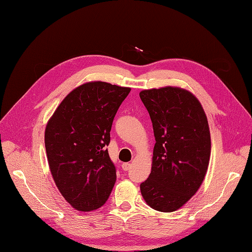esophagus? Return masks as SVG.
<instances>
[{
  "label": "esophagus",
  "mask_w": 252,
  "mask_h": 252,
  "mask_svg": "<svg viewBox=\"0 0 252 252\" xmlns=\"http://www.w3.org/2000/svg\"><path fill=\"white\" fill-rule=\"evenodd\" d=\"M122 169H123V170H125V171H127V170H130V169H131V163H129V162L122 163Z\"/></svg>",
  "instance_id": "34e87169"
}]
</instances>
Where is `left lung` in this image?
Segmentation results:
<instances>
[{
    "instance_id": "1",
    "label": "left lung",
    "mask_w": 252,
    "mask_h": 252,
    "mask_svg": "<svg viewBox=\"0 0 252 252\" xmlns=\"http://www.w3.org/2000/svg\"><path fill=\"white\" fill-rule=\"evenodd\" d=\"M140 97L156 140L142 196L155 210L173 212L196 194L207 173L211 154L207 116L196 96L181 88L144 90Z\"/></svg>"
}]
</instances>
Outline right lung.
Here are the masks:
<instances>
[{"mask_svg": "<svg viewBox=\"0 0 252 252\" xmlns=\"http://www.w3.org/2000/svg\"><path fill=\"white\" fill-rule=\"evenodd\" d=\"M130 88L101 81L72 90L45 127L47 161L58 190L78 211L96 210L116 183L106 146L112 121Z\"/></svg>", "mask_w": 252, "mask_h": 252, "instance_id": "right-lung-1", "label": "right lung"}]
</instances>
